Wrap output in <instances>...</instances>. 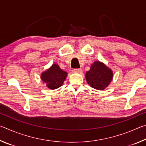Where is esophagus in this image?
Masks as SVG:
<instances>
[{
    "label": "esophagus",
    "mask_w": 146,
    "mask_h": 146,
    "mask_svg": "<svg viewBox=\"0 0 146 146\" xmlns=\"http://www.w3.org/2000/svg\"><path fill=\"white\" fill-rule=\"evenodd\" d=\"M73 72L74 73H82V70H81V69H74L73 70Z\"/></svg>",
    "instance_id": "34e87169"
}]
</instances>
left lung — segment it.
I'll return each mask as SVG.
<instances>
[{"mask_svg":"<svg viewBox=\"0 0 146 146\" xmlns=\"http://www.w3.org/2000/svg\"><path fill=\"white\" fill-rule=\"evenodd\" d=\"M113 71L104 64L99 61L91 64L90 70L86 73V79L89 85L94 89L102 90L108 87L113 79Z\"/></svg>","mask_w":146,"mask_h":146,"instance_id":"left-lung-1","label":"left lung"}]
</instances>
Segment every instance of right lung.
I'll return each mask as SVG.
<instances>
[{
    "instance_id": "1",
    "label": "right lung",
    "mask_w": 146,
    "mask_h": 146,
    "mask_svg": "<svg viewBox=\"0 0 146 146\" xmlns=\"http://www.w3.org/2000/svg\"><path fill=\"white\" fill-rule=\"evenodd\" d=\"M68 73L61 70L57 64H54L46 71L42 73L40 78L46 86L51 90H55L63 84Z\"/></svg>"
}]
</instances>
